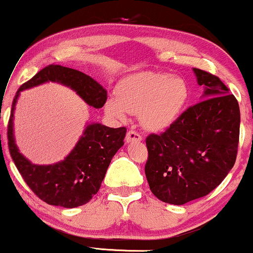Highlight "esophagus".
I'll list each match as a JSON object with an SVG mask.
<instances>
[{
	"label": "esophagus",
	"mask_w": 253,
	"mask_h": 253,
	"mask_svg": "<svg viewBox=\"0 0 253 253\" xmlns=\"http://www.w3.org/2000/svg\"><path fill=\"white\" fill-rule=\"evenodd\" d=\"M143 136L139 134L135 130H129L126 135V143H134V141H141Z\"/></svg>",
	"instance_id": "obj_1"
}]
</instances>
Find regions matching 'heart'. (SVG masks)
<instances>
[{
    "instance_id": "b5f03b06",
    "label": "heart",
    "mask_w": 253,
    "mask_h": 253,
    "mask_svg": "<svg viewBox=\"0 0 253 253\" xmlns=\"http://www.w3.org/2000/svg\"><path fill=\"white\" fill-rule=\"evenodd\" d=\"M189 100V88L181 77L168 72L144 71L125 77L117 88V97H109L104 110L117 121L128 114H139L144 128L162 132L181 117Z\"/></svg>"
}]
</instances>
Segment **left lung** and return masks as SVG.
<instances>
[{"mask_svg":"<svg viewBox=\"0 0 253 253\" xmlns=\"http://www.w3.org/2000/svg\"><path fill=\"white\" fill-rule=\"evenodd\" d=\"M203 86L190 107L162 134L146 138L145 175L157 199L184 205L206 196L233 168L239 143L240 110L219 77L193 69Z\"/></svg>","mask_w":253,"mask_h":253,"instance_id":"obj_1","label":"left lung"}]
</instances>
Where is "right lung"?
<instances>
[{
    "instance_id": "add662e5",
    "label": "right lung",
    "mask_w": 253,
    "mask_h": 253,
    "mask_svg": "<svg viewBox=\"0 0 253 253\" xmlns=\"http://www.w3.org/2000/svg\"><path fill=\"white\" fill-rule=\"evenodd\" d=\"M47 82L68 86L76 91L86 104L97 109L102 108L106 103L107 90L83 72L52 64L22 84L11 104L8 147L24 181L43 202L75 208L85 205L97 194L110 161L124 145L126 128H110L98 123L88 124L80 140L63 161L48 165L33 164L20 152L15 143L14 110L20 92Z\"/></svg>"
}]
</instances>
